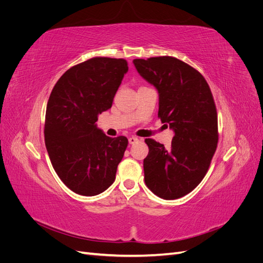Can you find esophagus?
<instances>
[{
	"label": "esophagus",
	"mask_w": 263,
	"mask_h": 263,
	"mask_svg": "<svg viewBox=\"0 0 263 263\" xmlns=\"http://www.w3.org/2000/svg\"><path fill=\"white\" fill-rule=\"evenodd\" d=\"M128 141H129V144H130V145H134V144H136V142H138V141H139V139H138L137 137H134V136H132V137H129V138H128Z\"/></svg>",
	"instance_id": "esophagus-1"
}]
</instances>
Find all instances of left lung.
Returning <instances> with one entry per match:
<instances>
[{
  "label": "left lung",
  "mask_w": 263,
  "mask_h": 263,
  "mask_svg": "<svg viewBox=\"0 0 263 263\" xmlns=\"http://www.w3.org/2000/svg\"><path fill=\"white\" fill-rule=\"evenodd\" d=\"M142 79L159 95L158 116L173 130L165 148L146 139V185L159 197L176 200L200 184L217 147V113L210 86L203 76L174 57L133 60Z\"/></svg>",
  "instance_id": "1"
}]
</instances>
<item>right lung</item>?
Masks as SVG:
<instances>
[{"label": "right lung", "mask_w": 263, "mask_h": 263, "mask_svg": "<svg viewBox=\"0 0 263 263\" xmlns=\"http://www.w3.org/2000/svg\"><path fill=\"white\" fill-rule=\"evenodd\" d=\"M128 66L124 59L97 57L66 71L46 109L45 142L60 180L74 193L98 195L115 181L128 145L100 129L99 114L110 108Z\"/></svg>", "instance_id": "add662e5"}]
</instances>
